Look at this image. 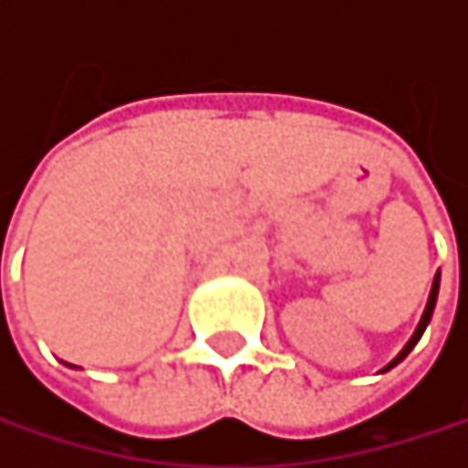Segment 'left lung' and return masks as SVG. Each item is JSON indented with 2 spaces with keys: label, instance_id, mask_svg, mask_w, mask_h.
<instances>
[{
  "label": "left lung",
  "instance_id": "obj_1",
  "mask_svg": "<svg viewBox=\"0 0 468 468\" xmlns=\"http://www.w3.org/2000/svg\"><path fill=\"white\" fill-rule=\"evenodd\" d=\"M436 295H439V273H436V279H433V287H431V295H428V306H425V312H422L420 325H418V330H415V335L410 338V344H407V346H404V349L399 352V357H396V360H393V363H390L388 368H393L396 363H401V360H404V357H407V355H410V352L415 349V344L420 341L422 330H425V325L431 323V314H433V306H436ZM388 368H385V371H388Z\"/></svg>",
  "mask_w": 468,
  "mask_h": 468
}]
</instances>
